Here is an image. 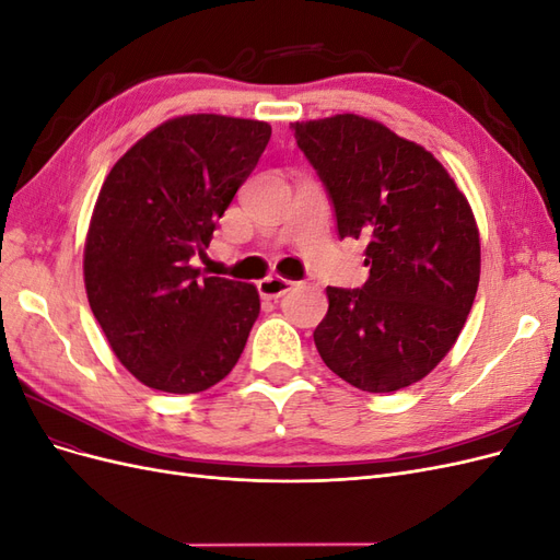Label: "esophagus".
Returning <instances> with one entry per match:
<instances>
[{
	"mask_svg": "<svg viewBox=\"0 0 560 560\" xmlns=\"http://www.w3.org/2000/svg\"><path fill=\"white\" fill-rule=\"evenodd\" d=\"M257 287H259V294H261L264 299H278V296H282L287 290H290L292 280L280 278V276H268V278L259 280Z\"/></svg>",
	"mask_w": 560,
	"mask_h": 560,
	"instance_id": "obj_1",
	"label": "esophagus"
}]
</instances>
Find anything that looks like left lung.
Segmentation results:
<instances>
[{"label": "left lung", "instance_id": "left-lung-1", "mask_svg": "<svg viewBox=\"0 0 560 560\" xmlns=\"http://www.w3.org/2000/svg\"><path fill=\"white\" fill-rule=\"evenodd\" d=\"M292 130L327 186L338 235L366 241L362 290L327 287L319 358L366 393L409 387L446 358L477 296L469 200L432 151L374 118L336 114Z\"/></svg>", "mask_w": 560, "mask_h": 560}]
</instances>
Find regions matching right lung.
<instances>
[{
  "label": "right lung",
  "mask_w": 560,
  "mask_h": 560,
  "mask_svg": "<svg viewBox=\"0 0 560 560\" xmlns=\"http://www.w3.org/2000/svg\"><path fill=\"white\" fill-rule=\"evenodd\" d=\"M270 140L224 114L167 118L114 163L83 245V284L116 360L147 387L194 395L231 374L259 317L249 282L200 276L212 241Z\"/></svg>",
  "instance_id": "obj_1"
}]
</instances>
